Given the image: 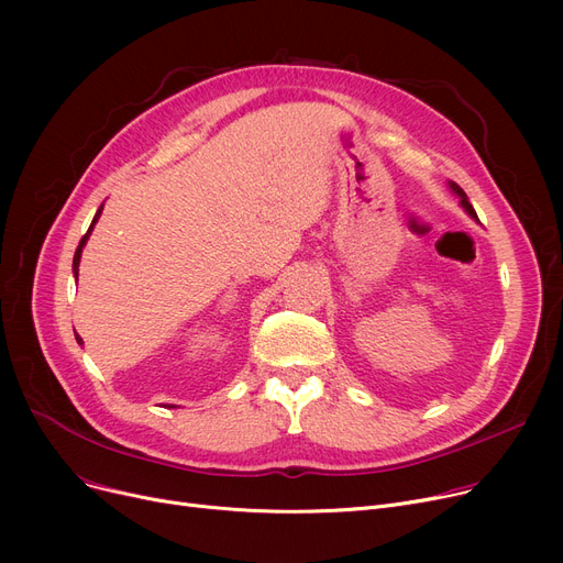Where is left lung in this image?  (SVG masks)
I'll list each match as a JSON object with an SVG mask.
<instances>
[{"label": "left lung", "instance_id": "8db88e82", "mask_svg": "<svg viewBox=\"0 0 563 563\" xmlns=\"http://www.w3.org/2000/svg\"><path fill=\"white\" fill-rule=\"evenodd\" d=\"M452 189H454V191H456V194L461 196V205L465 207V212H467V214H470L472 219H477V212H475V207H472V205H470V200H467V196L463 194V189H461V187H456V185H452Z\"/></svg>", "mask_w": 563, "mask_h": 563}]
</instances>
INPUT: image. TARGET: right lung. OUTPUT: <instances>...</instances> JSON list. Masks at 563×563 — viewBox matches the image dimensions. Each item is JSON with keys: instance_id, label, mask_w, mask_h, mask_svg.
<instances>
[{"instance_id": "obj_1", "label": "right lung", "mask_w": 563, "mask_h": 563, "mask_svg": "<svg viewBox=\"0 0 563 563\" xmlns=\"http://www.w3.org/2000/svg\"><path fill=\"white\" fill-rule=\"evenodd\" d=\"M100 212H102V205H100V210L96 212V217H93V223H91V228L86 230V234L81 236V242H79V246H77V251H75V257H73V272H75V276H77V272H79V257H81V249H84V244H86V240H88V234H91V230H93V225H96V221L100 219ZM77 342L81 344V338L77 335ZM173 408V406H170Z\"/></svg>"}]
</instances>
